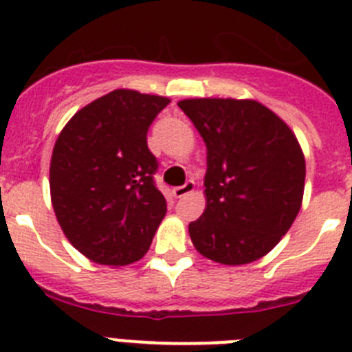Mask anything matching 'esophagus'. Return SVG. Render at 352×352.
Listing matches in <instances>:
<instances>
[{"label": "esophagus", "instance_id": "esophagus-1", "mask_svg": "<svg viewBox=\"0 0 352 352\" xmlns=\"http://www.w3.org/2000/svg\"><path fill=\"white\" fill-rule=\"evenodd\" d=\"M194 182H186L185 185H182V186H176V188H173V195L176 199H179V197H185V195H188V194H192V192H194Z\"/></svg>", "mask_w": 352, "mask_h": 352}]
</instances>
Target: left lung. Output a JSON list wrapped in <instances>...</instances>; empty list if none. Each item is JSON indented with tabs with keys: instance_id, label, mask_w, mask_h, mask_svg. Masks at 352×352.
Here are the masks:
<instances>
[{
	"instance_id": "obj_1",
	"label": "left lung",
	"mask_w": 352,
	"mask_h": 352,
	"mask_svg": "<svg viewBox=\"0 0 352 352\" xmlns=\"http://www.w3.org/2000/svg\"><path fill=\"white\" fill-rule=\"evenodd\" d=\"M178 105L206 144V208L188 226L195 250L227 266L261 259L289 231L303 201L296 135L257 100L186 98Z\"/></svg>"
}]
</instances>
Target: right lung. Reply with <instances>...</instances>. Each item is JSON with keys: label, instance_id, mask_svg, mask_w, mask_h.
Returning a JSON list of instances; mask_svg holds the SVG:
<instances>
[{"label": "right lung", "instance_id": "obj_1", "mask_svg": "<svg viewBox=\"0 0 352 352\" xmlns=\"http://www.w3.org/2000/svg\"><path fill=\"white\" fill-rule=\"evenodd\" d=\"M169 102L114 89L77 111L56 139L49 169L52 208L68 241L93 263L139 261L166 217L146 133Z\"/></svg>", "mask_w": 352, "mask_h": 352}]
</instances>
